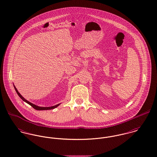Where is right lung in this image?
Instances as JSON below:
<instances>
[{"mask_svg": "<svg viewBox=\"0 0 157 157\" xmlns=\"http://www.w3.org/2000/svg\"><path fill=\"white\" fill-rule=\"evenodd\" d=\"M15 89V91H16V92L17 93V94L18 95V96L20 97V98H21L22 100H23L24 101H25L26 102H27L28 104H29V105H30L33 109H35V110H52V109H55V108H56V107H57V106L60 104H57V105H54V106H52V107H38V106H36V105H35V104H32V103H31V102H29L28 101H27V100H26V99H25L21 95H20V94L18 92V90H17V89L15 88V87L14 86Z\"/></svg>", "mask_w": 157, "mask_h": 157, "instance_id": "1", "label": "right lung"}]
</instances>
